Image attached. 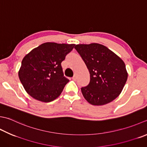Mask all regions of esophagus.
Wrapping results in <instances>:
<instances>
[{
	"instance_id": "esophagus-1",
	"label": "esophagus",
	"mask_w": 147,
	"mask_h": 147,
	"mask_svg": "<svg viewBox=\"0 0 147 147\" xmlns=\"http://www.w3.org/2000/svg\"><path fill=\"white\" fill-rule=\"evenodd\" d=\"M72 79L73 80H76V74H74V76L72 78Z\"/></svg>"
}]
</instances>
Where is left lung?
<instances>
[{"mask_svg": "<svg viewBox=\"0 0 147 147\" xmlns=\"http://www.w3.org/2000/svg\"><path fill=\"white\" fill-rule=\"evenodd\" d=\"M90 73L89 84L81 88L90 104L104 105L119 96L127 79L123 60L105 46L92 43L74 47Z\"/></svg>", "mask_w": 147, "mask_h": 147, "instance_id": "obj_1", "label": "left lung"}]
</instances>
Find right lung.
Wrapping results in <instances>:
<instances>
[{
	"label": "right lung",
	"mask_w": 147,
	"mask_h": 147,
	"mask_svg": "<svg viewBox=\"0 0 147 147\" xmlns=\"http://www.w3.org/2000/svg\"><path fill=\"white\" fill-rule=\"evenodd\" d=\"M75 45L45 42L24 57L18 72L26 92L36 100L48 102L58 97L69 81L61 63Z\"/></svg>",
	"instance_id": "add662e5"
}]
</instances>
